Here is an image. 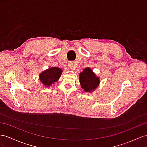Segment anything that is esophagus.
Wrapping results in <instances>:
<instances>
[{"mask_svg":"<svg viewBox=\"0 0 147 147\" xmlns=\"http://www.w3.org/2000/svg\"><path fill=\"white\" fill-rule=\"evenodd\" d=\"M69 66L70 69L71 70H75V69H76V65H74V63H71V62L69 63Z\"/></svg>","mask_w":147,"mask_h":147,"instance_id":"34e87169","label":"esophagus"}]
</instances>
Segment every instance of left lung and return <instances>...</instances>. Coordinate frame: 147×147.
<instances>
[{
	"label": "left lung",
	"instance_id": "8db88e82",
	"mask_svg": "<svg viewBox=\"0 0 147 147\" xmlns=\"http://www.w3.org/2000/svg\"><path fill=\"white\" fill-rule=\"evenodd\" d=\"M79 80L82 88L86 92H93L100 84V78L89 67L85 68L79 74Z\"/></svg>",
	"mask_w": 147,
	"mask_h": 147
}]
</instances>
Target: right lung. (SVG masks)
Returning a JSON list of instances; mask_svg holds the SVG:
<instances>
[{"label": "right lung", "instance_id": "obj_1", "mask_svg": "<svg viewBox=\"0 0 147 147\" xmlns=\"http://www.w3.org/2000/svg\"><path fill=\"white\" fill-rule=\"evenodd\" d=\"M62 73V70L58 67L49 68L39 76L40 81L45 87H48L51 86L59 79Z\"/></svg>", "mask_w": 147, "mask_h": 147}]
</instances>
